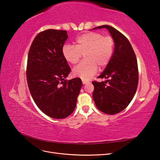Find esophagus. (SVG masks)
I'll return each mask as SVG.
<instances>
[{
  "instance_id": "obj_1",
  "label": "esophagus",
  "mask_w": 160,
  "mask_h": 160,
  "mask_svg": "<svg viewBox=\"0 0 160 160\" xmlns=\"http://www.w3.org/2000/svg\"><path fill=\"white\" fill-rule=\"evenodd\" d=\"M82 83H83V85H85V84L88 83L89 82H88V81H84V80H83V81H82Z\"/></svg>"
}]
</instances>
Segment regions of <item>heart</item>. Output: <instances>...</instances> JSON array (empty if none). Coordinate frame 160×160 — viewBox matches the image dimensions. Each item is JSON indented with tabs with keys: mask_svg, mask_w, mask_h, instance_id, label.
I'll list each match as a JSON object with an SVG mask.
<instances>
[{
	"mask_svg": "<svg viewBox=\"0 0 160 160\" xmlns=\"http://www.w3.org/2000/svg\"><path fill=\"white\" fill-rule=\"evenodd\" d=\"M75 47L65 44L62 53L64 59L70 64L78 62L81 54L85 55V61L72 71V75L84 81L90 79L98 71V66L103 69L112 58L114 50V41L109 36L101 33L91 32L83 34L76 39Z\"/></svg>",
	"mask_w": 160,
	"mask_h": 160,
	"instance_id": "b5f03b06",
	"label": "heart"
}]
</instances>
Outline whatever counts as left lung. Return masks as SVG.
Instances as JSON below:
<instances>
[{
  "instance_id": "1",
  "label": "left lung",
  "mask_w": 160,
  "mask_h": 160,
  "mask_svg": "<svg viewBox=\"0 0 160 160\" xmlns=\"http://www.w3.org/2000/svg\"><path fill=\"white\" fill-rule=\"evenodd\" d=\"M101 28L108 30L115 47L110 62L98 77L106 80L92 82L93 98L98 109L114 115L126 108L135 94L138 84V62L132 45L123 34L109 25L95 27L93 30Z\"/></svg>"
}]
</instances>
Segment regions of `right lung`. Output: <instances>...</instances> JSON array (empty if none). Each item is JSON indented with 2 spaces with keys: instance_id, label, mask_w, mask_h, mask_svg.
Instances as JSON below:
<instances>
[{
  "instance_id": "right-lung-1",
  "label": "right lung",
  "mask_w": 160,
  "mask_h": 160,
  "mask_svg": "<svg viewBox=\"0 0 160 160\" xmlns=\"http://www.w3.org/2000/svg\"><path fill=\"white\" fill-rule=\"evenodd\" d=\"M66 31L48 29L33 40L28 51L27 79L32 98L42 112L63 119L75 108L82 87L80 78L67 81L71 71L62 53Z\"/></svg>"
}]
</instances>
